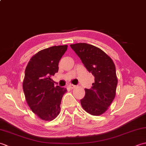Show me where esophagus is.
I'll use <instances>...</instances> for the list:
<instances>
[{
	"instance_id": "1",
	"label": "esophagus",
	"mask_w": 146,
	"mask_h": 146,
	"mask_svg": "<svg viewBox=\"0 0 146 146\" xmlns=\"http://www.w3.org/2000/svg\"><path fill=\"white\" fill-rule=\"evenodd\" d=\"M69 87H70V88H71V89L75 88L76 87V85H72V84H70V85H69Z\"/></svg>"
}]
</instances>
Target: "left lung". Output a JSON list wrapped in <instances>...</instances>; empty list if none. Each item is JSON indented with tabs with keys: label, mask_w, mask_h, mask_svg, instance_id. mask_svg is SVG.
<instances>
[{
	"label": "left lung",
	"mask_w": 146,
	"mask_h": 146,
	"mask_svg": "<svg viewBox=\"0 0 146 146\" xmlns=\"http://www.w3.org/2000/svg\"><path fill=\"white\" fill-rule=\"evenodd\" d=\"M70 46L94 76L91 88L85 89V97L80 100L82 107L92 115H100L115 97L118 80L115 64L110 56L95 46L76 43Z\"/></svg>",
	"instance_id": "left-lung-1"
}]
</instances>
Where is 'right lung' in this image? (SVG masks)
Listing matches in <instances>:
<instances>
[{
    "mask_svg": "<svg viewBox=\"0 0 146 146\" xmlns=\"http://www.w3.org/2000/svg\"><path fill=\"white\" fill-rule=\"evenodd\" d=\"M67 45L54 46L37 52L26 68L23 83L26 100L33 112L45 121L54 119L66 88L54 86L51 76L58 71V63Z\"/></svg>",
    "mask_w": 146,
    "mask_h": 146,
    "instance_id": "add662e5",
    "label": "right lung"
}]
</instances>
